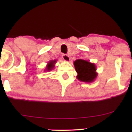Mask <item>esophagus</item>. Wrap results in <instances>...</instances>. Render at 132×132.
<instances>
[{
	"label": "esophagus",
	"mask_w": 132,
	"mask_h": 132,
	"mask_svg": "<svg viewBox=\"0 0 132 132\" xmlns=\"http://www.w3.org/2000/svg\"><path fill=\"white\" fill-rule=\"evenodd\" d=\"M63 59L65 61H70V57L68 55V54H63Z\"/></svg>",
	"instance_id": "1"
}]
</instances>
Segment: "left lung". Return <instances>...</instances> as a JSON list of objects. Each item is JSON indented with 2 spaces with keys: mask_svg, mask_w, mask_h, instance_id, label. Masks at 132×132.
I'll use <instances>...</instances> for the list:
<instances>
[{
  "mask_svg": "<svg viewBox=\"0 0 132 132\" xmlns=\"http://www.w3.org/2000/svg\"><path fill=\"white\" fill-rule=\"evenodd\" d=\"M76 71L78 73L76 78L80 81L90 83L95 81L98 73L94 63L85 60H77L74 62Z\"/></svg>",
  "mask_w": 132,
  "mask_h": 132,
  "instance_id": "left-lung-1",
  "label": "left lung"
}]
</instances>
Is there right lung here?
I'll return each instance as SVG.
<instances>
[{
    "label": "right lung",
    "instance_id": "1",
    "mask_svg": "<svg viewBox=\"0 0 132 132\" xmlns=\"http://www.w3.org/2000/svg\"><path fill=\"white\" fill-rule=\"evenodd\" d=\"M56 63V60H50L47 64L46 68H45V71H50L52 70L54 68V64Z\"/></svg>",
    "mask_w": 132,
    "mask_h": 132
}]
</instances>
